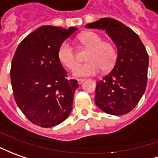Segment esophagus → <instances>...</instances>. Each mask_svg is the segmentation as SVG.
<instances>
[{
	"mask_svg": "<svg viewBox=\"0 0 158 158\" xmlns=\"http://www.w3.org/2000/svg\"><path fill=\"white\" fill-rule=\"evenodd\" d=\"M77 81H78V84L79 85H81L84 81H85V79H77Z\"/></svg>",
	"mask_w": 158,
	"mask_h": 158,
	"instance_id": "esophagus-1",
	"label": "esophagus"
}]
</instances>
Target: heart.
<instances>
[{
	"label": "heart",
	"instance_id": "obj_1",
	"mask_svg": "<svg viewBox=\"0 0 158 158\" xmlns=\"http://www.w3.org/2000/svg\"><path fill=\"white\" fill-rule=\"evenodd\" d=\"M78 40L89 48L85 56V63L77 65V57L74 49L68 41H65L58 48L57 56L60 63L68 69H73V75L77 78L89 77L102 71H109L113 68L116 60V50L108 41H102L98 33L85 31L79 34Z\"/></svg>",
	"mask_w": 158,
	"mask_h": 158
}]
</instances>
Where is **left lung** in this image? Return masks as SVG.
<instances>
[{
	"label": "left lung",
	"instance_id": "1",
	"mask_svg": "<svg viewBox=\"0 0 158 158\" xmlns=\"http://www.w3.org/2000/svg\"><path fill=\"white\" fill-rule=\"evenodd\" d=\"M85 27L105 31L117 49L112 71L97 83L95 103L110 114H127L135 108L147 85L149 58L144 44L133 30L111 18Z\"/></svg>",
	"mask_w": 158,
	"mask_h": 158
}]
</instances>
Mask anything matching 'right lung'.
Returning <instances> with one entry per match:
<instances>
[{
    "label": "right lung",
    "instance_id": "1",
    "mask_svg": "<svg viewBox=\"0 0 158 158\" xmlns=\"http://www.w3.org/2000/svg\"><path fill=\"white\" fill-rule=\"evenodd\" d=\"M77 27L44 25L29 34L18 46L11 65V83L15 102L32 123L52 127L71 113L73 95L79 87L68 80L58 60L60 45Z\"/></svg>",
    "mask_w": 158,
    "mask_h": 158
}]
</instances>
